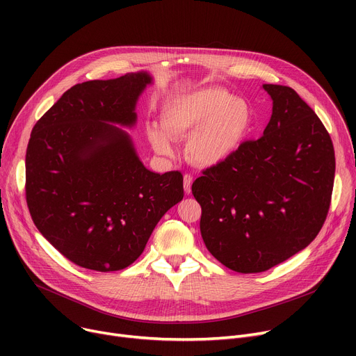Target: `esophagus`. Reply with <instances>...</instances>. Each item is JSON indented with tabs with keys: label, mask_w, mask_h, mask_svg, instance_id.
Wrapping results in <instances>:
<instances>
[{
	"label": "esophagus",
	"mask_w": 356,
	"mask_h": 356,
	"mask_svg": "<svg viewBox=\"0 0 356 356\" xmlns=\"http://www.w3.org/2000/svg\"><path fill=\"white\" fill-rule=\"evenodd\" d=\"M192 180H193V177L191 175H184L183 176V188H184L186 195H191L192 193Z\"/></svg>",
	"instance_id": "esophagus-1"
}]
</instances>
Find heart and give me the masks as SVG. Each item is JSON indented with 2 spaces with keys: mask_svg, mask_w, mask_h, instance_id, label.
Segmentation results:
<instances>
[{
  "mask_svg": "<svg viewBox=\"0 0 356 356\" xmlns=\"http://www.w3.org/2000/svg\"><path fill=\"white\" fill-rule=\"evenodd\" d=\"M161 131L148 129V138L160 154L172 153L171 138L189 137L188 156L199 165L212 167L227 161L247 140L252 112L241 98L227 90L207 88L168 99L161 109Z\"/></svg>",
  "mask_w": 356,
  "mask_h": 356,
  "instance_id": "1",
  "label": "heart"
}]
</instances>
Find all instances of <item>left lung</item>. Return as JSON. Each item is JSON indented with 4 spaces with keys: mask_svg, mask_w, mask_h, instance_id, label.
<instances>
[{
    "mask_svg": "<svg viewBox=\"0 0 356 356\" xmlns=\"http://www.w3.org/2000/svg\"><path fill=\"white\" fill-rule=\"evenodd\" d=\"M273 114L264 136L192 184L200 234L229 270L263 273L305 250L326 220L334 149L314 111L289 86L266 83Z\"/></svg>",
    "mask_w": 356,
    "mask_h": 356,
    "instance_id": "obj_1",
    "label": "left lung"
}]
</instances>
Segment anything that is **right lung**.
<instances>
[{"label": "right lung", "instance_id": "right-lung-1", "mask_svg": "<svg viewBox=\"0 0 356 356\" xmlns=\"http://www.w3.org/2000/svg\"><path fill=\"white\" fill-rule=\"evenodd\" d=\"M153 82L147 72L66 90L35 122L26 199L37 229L79 267L118 271L143 254L161 216L183 199L180 172H149L124 129Z\"/></svg>", "mask_w": 356, "mask_h": 356}]
</instances>
